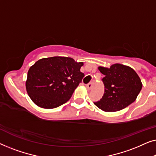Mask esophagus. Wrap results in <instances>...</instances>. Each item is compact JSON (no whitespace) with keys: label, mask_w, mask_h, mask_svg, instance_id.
Instances as JSON below:
<instances>
[{"label":"esophagus","mask_w":156,"mask_h":156,"mask_svg":"<svg viewBox=\"0 0 156 156\" xmlns=\"http://www.w3.org/2000/svg\"><path fill=\"white\" fill-rule=\"evenodd\" d=\"M87 89H88V90H90V89H91V87H93V82H89V84H87Z\"/></svg>","instance_id":"1"}]
</instances>
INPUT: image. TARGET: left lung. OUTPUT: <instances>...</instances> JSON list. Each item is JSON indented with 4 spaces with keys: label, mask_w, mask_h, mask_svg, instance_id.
I'll list each match as a JSON object with an SVG mask.
<instances>
[{
    "label": "left lung",
    "mask_w": 156,
    "mask_h": 156,
    "mask_svg": "<svg viewBox=\"0 0 156 156\" xmlns=\"http://www.w3.org/2000/svg\"><path fill=\"white\" fill-rule=\"evenodd\" d=\"M99 70L104 76L101 79L104 93L99 101L94 102L100 109L107 112H118L135 101L142 89V83L132 68L115 64Z\"/></svg>",
    "instance_id": "obj_1"
}]
</instances>
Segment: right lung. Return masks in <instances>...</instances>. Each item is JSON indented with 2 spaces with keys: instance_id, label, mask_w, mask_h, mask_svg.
I'll return each mask as SVG.
<instances>
[{
  "instance_id": "add662e5",
  "label": "right lung",
  "mask_w": 156,
  "mask_h": 156,
  "mask_svg": "<svg viewBox=\"0 0 156 156\" xmlns=\"http://www.w3.org/2000/svg\"><path fill=\"white\" fill-rule=\"evenodd\" d=\"M83 62L71 57H52L40 59L27 72L26 90L36 105L53 108L62 105L72 97L82 82Z\"/></svg>"
}]
</instances>
